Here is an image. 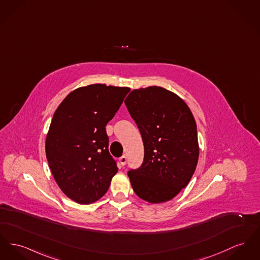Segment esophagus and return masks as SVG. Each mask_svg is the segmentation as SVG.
<instances>
[{"mask_svg":"<svg viewBox=\"0 0 260 260\" xmlns=\"http://www.w3.org/2000/svg\"><path fill=\"white\" fill-rule=\"evenodd\" d=\"M120 163H121L122 166H124V165L126 164V157H125V156H122V157L120 158Z\"/></svg>","mask_w":260,"mask_h":260,"instance_id":"obj_1","label":"esophagus"}]
</instances>
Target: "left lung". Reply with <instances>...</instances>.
<instances>
[{"label": "left lung", "instance_id": "8db88e82", "mask_svg": "<svg viewBox=\"0 0 260 260\" xmlns=\"http://www.w3.org/2000/svg\"><path fill=\"white\" fill-rule=\"evenodd\" d=\"M144 145L141 166L127 172L138 198L174 199L189 183L199 161L197 122L182 98L159 86L135 89L124 100Z\"/></svg>", "mask_w": 260, "mask_h": 260}]
</instances>
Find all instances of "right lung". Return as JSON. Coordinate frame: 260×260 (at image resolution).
Returning a JSON list of instances; mask_svg holds the SVG:
<instances>
[{
	"mask_svg": "<svg viewBox=\"0 0 260 260\" xmlns=\"http://www.w3.org/2000/svg\"><path fill=\"white\" fill-rule=\"evenodd\" d=\"M128 87L91 84L71 92L57 108L46 138L49 167L61 191L80 204L101 199L118 172L106 125Z\"/></svg>",
	"mask_w": 260,
	"mask_h": 260,
	"instance_id": "obj_1",
	"label": "right lung"
}]
</instances>
